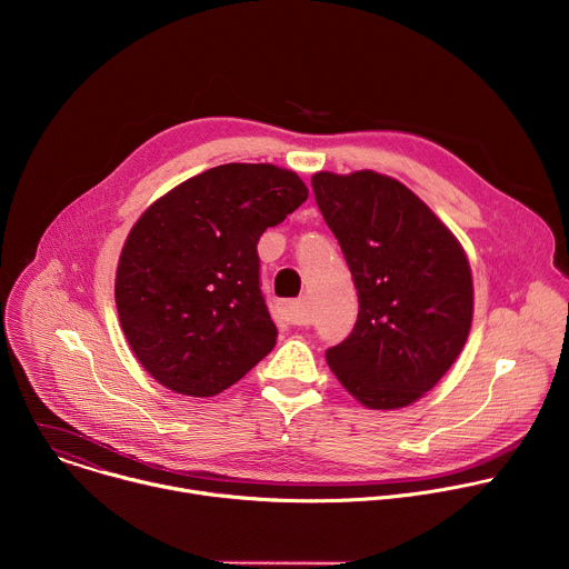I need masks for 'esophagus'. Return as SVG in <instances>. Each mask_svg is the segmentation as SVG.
<instances>
[{"label":"esophagus","instance_id":"obj_1","mask_svg":"<svg viewBox=\"0 0 569 569\" xmlns=\"http://www.w3.org/2000/svg\"><path fill=\"white\" fill-rule=\"evenodd\" d=\"M280 309H282V313H284V320L291 322V325H307V322H309L302 300H284V302L280 305Z\"/></svg>","mask_w":569,"mask_h":569}]
</instances>
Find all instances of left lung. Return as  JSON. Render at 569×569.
<instances>
[{
  "instance_id": "8db88e82",
  "label": "left lung",
  "mask_w": 569,
  "mask_h": 569,
  "mask_svg": "<svg viewBox=\"0 0 569 569\" xmlns=\"http://www.w3.org/2000/svg\"><path fill=\"white\" fill-rule=\"evenodd\" d=\"M316 203L359 291L352 333L325 359L375 410L426 395L460 357L473 318L469 260L435 212L372 170L311 177Z\"/></svg>"
}]
</instances>
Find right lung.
<instances>
[{
    "mask_svg": "<svg viewBox=\"0 0 569 569\" xmlns=\"http://www.w3.org/2000/svg\"><path fill=\"white\" fill-rule=\"evenodd\" d=\"M305 199L296 172L226 163L141 214L119 260L117 307L132 352L161 386L212 397L273 350L258 242Z\"/></svg>",
    "mask_w": 569,
    "mask_h": 569,
    "instance_id": "obj_1",
    "label": "right lung"
}]
</instances>
